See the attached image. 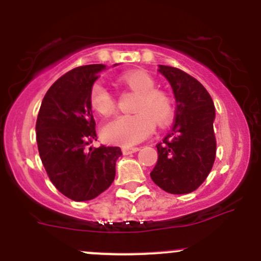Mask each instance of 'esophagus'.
<instances>
[{"label":"esophagus","instance_id":"34e87169","mask_svg":"<svg viewBox=\"0 0 261 261\" xmlns=\"http://www.w3.org/2000/svg\"><path fill=\"white\" fill-rule=\"evenodd\" d=\"M139 151V147H122V152L125 155L133 154V152Z\"/></svg>","mask_w":261,"mask_h":261}]
</instances>
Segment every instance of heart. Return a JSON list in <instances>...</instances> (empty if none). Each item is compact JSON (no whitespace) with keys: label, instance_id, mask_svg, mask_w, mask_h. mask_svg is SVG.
I'll list each match as a JSON object with an SVG mask.
<instances>
[{"label":"heart","instance_id":"1","mask_svg":"<svg viewBox=\"0 0 261 261\" xmlns=\"http://www.w3.org/2000/svg\"><path fill=\"white\" fill-rule=\"evenodd\" d=\"M121 83L138 93L134 115H123L112 118L102 127L106 141L117 145L131 146L151 135L154 126H165L174 115V105L165 92L155 89V81L143 70H133L120 77ZM89 105L97 114L110 116L116 110L114 94L101 83L92 86Z\"/></svg>","mask_w":261,"mask_h":261}]
</instances>
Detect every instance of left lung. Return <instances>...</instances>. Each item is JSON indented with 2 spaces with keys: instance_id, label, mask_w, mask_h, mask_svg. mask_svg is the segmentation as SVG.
<instances>
[{
  "instance_id": "left-lung-1",
  "label": "left lung",
  "mask_w": 261,
  "mask_h": 261,
  "mask_svg": "<svg viewBox=\"0 0 261 261\" xmlns=\"http://www.w3.org/2000/svg\"><path fill=\"white\" fill-rule=\"evenodd\" d=\"M169 81L177 109L172 133L156 145L158 163L152 181L172 194L196 191L208 177L216 159L215 106L207 89L188 73L159 65Z\"/></svg>"
}]
</instances>
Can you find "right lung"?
Masks as SVG:
<instances>
[{
  "instance_id": "obj_1",
  "label": "right lung",
  "mask_w": 261,
  "mask_h": 261,
  "mask_svg": "<svg viewBox=\"0 0 261 261\" xmlns=\"http://www.w3.org/2000/svg\"><path fill=\"white\" fill-rule=\"evenodd\" d=\"M103 64L77 67L55 81L36 120L39 155L55 188L73 201H89L115 179L117 146L89 147L97 140L89 91Z\"/></svg>"
}]
</instances>
